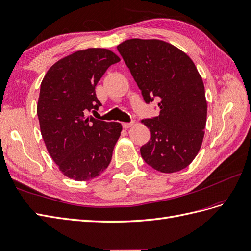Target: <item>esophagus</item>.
I'll use <instances>...</instances> for the list:
<instances>
[{"label":"esophagus","mask_w":251,"mask_h":251,"mask_svg":"<svg viewBox=\"0 0 251 251\" xmlns=\"http://www.w3.org/2000/svg\"><path fill=\"white\" fill-rule=\"evenodd\" d=\"M122 125H123V128L127 129V128H129V127H131L133 125V122H129V123H123Z\"/></svg>","instance_id":"1"}]
</instances>
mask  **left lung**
Wrapping results in <instances>:
<instances>
[{"mask_svg":"<svg viewBox=\"0 0 251 251\" xmlns=\"http://www.w3.org/2000/svg\"><path fill=\"white\" fill-rule=\"evenodd\" d=\"M146 104L159 100L160 114L142 122L151 139L140 149L144 161L162 173L181 171L202 143L207 100L190 57L161 40L130 39L118 46Z\"/></svg>","mask_w":251,"mask_h":251,"instance_id":"1","label":"left lung"}]
</instances>
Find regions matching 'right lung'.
<instances>
[{
	"mask_svg": "<svg viewBox=\"0 0 251 251\" xmlns=\"http://www.w3.org/2000/svg\"><path fill=\"white\" fill-rule=\"evenodd\" d=\"M119 61L106 49L78 50L53 64L41 82L37 114L43 141L62 174L74 180H91L111 161L122 125L87 114L101 106L95 87Z\"/></svg>",
	"mask_w": 251,
	"mask_h": 251,
	"instance_id": "add662e5",
	"label": "right lung"
}]
</instances>
